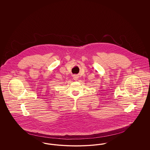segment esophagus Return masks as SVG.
Instances as JSON below:
<instances>
[{
  "instance_id": "obj_1",
  "label": "esophagus",
  "mask_w": 150,
  "mask_h": 150,
  "mask_svg": "<svg viewBox=\"0 0 150 150\" xmlns=\"http://www.w3.org/2000/svg\"><path fill=\"white\" fill-rule=\"evenodd\" d=\"M78 75H74V76H73V79H74V80H78Z\"/></svg>"
}]
</instances>
